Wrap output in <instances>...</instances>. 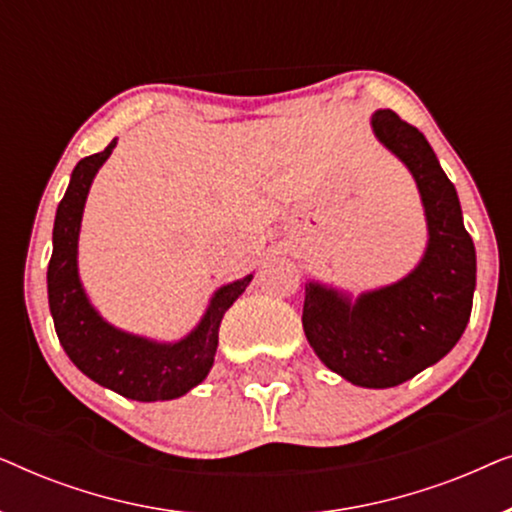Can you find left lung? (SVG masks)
<instances>
[{
    "label": "left lung",
    "instance_id": "8db88e82",
    "mask_svg": "<svg viewBox=\"0 0 512 512\" xmlns=\"http://www.w3.org/2000/svg\"><path fill=\"white\" fill-rule=\"evenodd\" d=\"M377 142L415 179L426 219L424 256L403 279L352 296L305 284L303 331L326 368L366 389H389L438 363L471 319L475 247L464 228L457 188L431 144L391 109L370 118Z\"/></svg>",
    "mask_w": 512,
    "mask_h": 512
}]
</instances>
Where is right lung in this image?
Instances as JSON below:
<instances>
[{"label":"right lung","instance_id":"add662e5","mask_svg":"<svg viewBox=\"0 0 512 512\" xmlns=\"http://www.w3.org/2000/svg\"><path fill=\"white\" fill-rule=\"evenodd\" d=\"M116 139L100 153L76 163L53 223L48 263V307L62 349L83 375L132 401H172L205 380L219 347V326L228 307L254 275L223 284L209 298L202 319L177 342H158L121 331L90 303L79 277V233L83 207L95 174L107 163Z\"/></svg>","mask_w":512,"mask_h":512}]
</instances>
